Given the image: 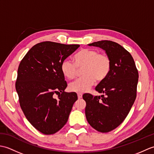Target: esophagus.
<instances>
[{
	"label": "esophagus",
	"mask_w": 154,
	"mask_h": 154,
	"mask_svg": "<svg viewBox=\"0 0 154 154\" xmlns=\"http://www.w3.org/2000/svg\"><path fill=\"white\" fill-rule=\"evenodd\" d=\"M83 94L81 93H77V97H78V99H81L82 98Z\"/></svg>",
	"instance_id": "esophagus-1"
}]
</instances>
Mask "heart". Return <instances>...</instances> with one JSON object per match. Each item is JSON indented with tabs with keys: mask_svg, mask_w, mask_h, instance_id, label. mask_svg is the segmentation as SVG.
Segmentation results:
<instances>
[{
	"mask_svg": "<svg viewBox=\"0 0 154 154\" xmlns=\"http://www.w3.org/2000/svg\"><path fill=\"white\" fill-rule=\"evenodd\" d=\"M73 63L64 60L61 64V71L68 79L76 76L77 68L82 67L83 77L69 85V89L73 92L85 93L92 87L95 80L102 81L109 75L111 69V60L105 54H100L93 49H82L74 55Z\"/></svg>",
	"mask_w": 154,
	"mask_h": 154,
	"instance_id": "1",
	"label": "heart"
}]
</instances>
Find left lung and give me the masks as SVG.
Segmentation results:
<instances>
[{"instance_id":"1","label":"left lung","mask_w":154,"mask_h":154,"mask_svg":"<svg viewBox=\"0 0 154 154\" xmlns=\"http://www.w3.org/2000/svg\"><path fill=\"white\" fill-rule=\"evenodd\" d=\"M88 45L103 49L111 60L109 75L95 88L102 95H83L88 122L97 131L109 132L123 122L134 103L138 72L131 54L116 42L103 40Z\"/></svg>"}]
</instances>
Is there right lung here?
Segmentation results:
<instances>
[{"label": "right lung", "instance_id": "obj_1", "mask_svg": "<svg viewBox=\"0 0 154 154\" xmlns=\"http://www.w3.org/2000/svg\"><path fill=\"white\" fill-rule=\"evenodd\" d=\"M79 45L44 42L34 45L18 69L16 90L27 120L44 134H53L67 123L76 93L65 91L67 86L61 64ZM58 95L55 99L53 94Z\"/></svg>", "mask_w": 154, "mask_h": 154}]
</instances>
